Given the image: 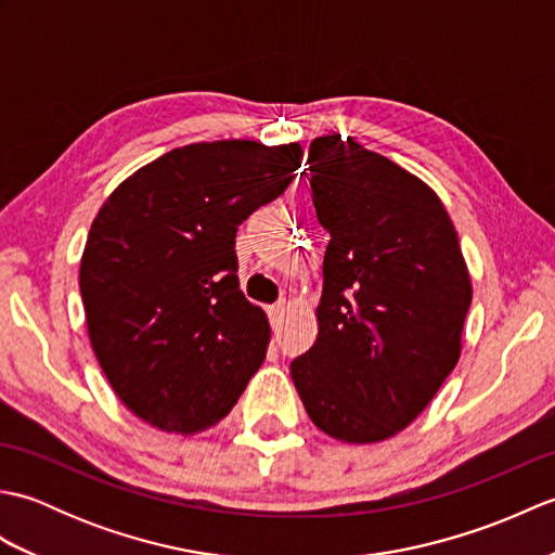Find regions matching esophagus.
<instances>
[{
  "instance_id": "obj_1",
  "label": "esophagus",
  "mask_w": 555,
  "mask_h": 555,
  "mask_svg": "<svg viewBox=\"0 0 555 555\" xmlns=\"http://www.w3.org/2000/svg\"><path fill=\"white\" fill-rule=\"evenodd\" d=\"M286 312V302H276V305H269L267 314H269V322L271 326H279L281 324V317Z\"/></svg>"
}]
</instances>
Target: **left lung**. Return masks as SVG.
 <instances>
[{"instance_id":"left-lung-1","label":"left lung","mask_w":555,"mask_h":555,"mask_svg":"<svg viewBox=\"0 0 555 555\" xmlns=\"http://www.w3.org/2000/svg\"><path fill=\"white\" fill-rule=\"evenodd\" d=\"M317 219L332 235L314 346L291 362L310 420L346 443L391 439L463 350L473 279L431 188L336 135L310 143Z\"/></svg>"}]
</instances>
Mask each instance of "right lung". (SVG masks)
Segmentation results:
<instances>
[{
  "label": "right lung",
  "instance_id": "obj_1",
  "mask_svg": "<svg viewBox=\"0 0 555 555\" xmlns=\"http://www.w3.org/2000/svg\"><path fill=\"white\" fill-rule=\"evenodd\" d=\"M300 162L298 143H193L104 199L78 284L95 358L135 417L169 434L209 429L259 370L271 332L235 276V231Z\"/></svg>",
  "mask_w": 555,
  "mask_h": 555
}]
</instances>
